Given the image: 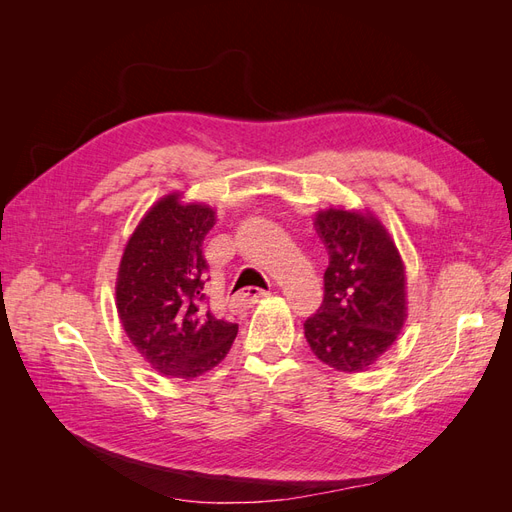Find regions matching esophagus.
Masks as SVG:
<instances>
[{"mask_svg":"<svg viewBox=\"0 0 512 512\" xmlns=\"http://www.w3.org/2000/svg\"><path fill=\"white\" fill-rule=\"evenodd\" d=\"M269 292H265V290H260V288H247V290H243V292H239L237 294V303H241V305H252V303H258L262 297H267Z\"/></svg>","mask_w":512,"mask_h":512,"instance_id":"1","label":"esophagus"}]
</instances>
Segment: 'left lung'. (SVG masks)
<instances>
[{"mask_svg":"<svg viewBox=\"0 0 512 512\" xmlns=\"http://www.w3.org/2000/svg\"><path fill=\"white\" fill-rule=\"evenodd\" d=\"M316 232L329 252L324 301L305 320V339L337 371H365L393 346L406 322L404 262L371 213L327 209Z\"/></svg>","mask_w":512,"mask_h":512,"instance_id":"8db88e82","label":"left lung"}]
</instances>
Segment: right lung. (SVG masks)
<instances>
[{"label": "right lung", "mask_w": 512, "mask_h": 512, "mask_svg": "<svg viewBox=\"0 0 512 512\" xmlns=\"http://www.w3.org/2000/svg\"><path fill=\"white\" fill-rule=\"evenodd\" d=\"M168 194L136 226L121 256L117 314L134 348L168 378L192 380L213 369L239 324L215 318L205 284L203 241L215 224L207 205Z\"/></svg>", "instance_id": "1"}]
</instances>
